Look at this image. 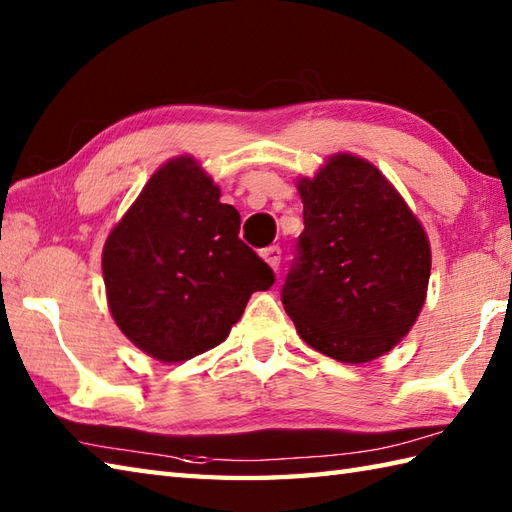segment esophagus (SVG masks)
<instances>
[{
	"label": "esophagus",
	"instance_id": "esophagus-1",
	"mask_svg": "<svg viewBox=\"0 0 512 512\" xmlns=\"http://www.w3.org/2000/svg\"><path fill=\"white\" fill-rule=\"evenodd\" d=\"M262 257L270 264V268L277 270V268L281 266V248H279V246H268V248H264Z\"/></svg>",
	"mask_w": 512,
	"mask_h": 512
}]
</instances>
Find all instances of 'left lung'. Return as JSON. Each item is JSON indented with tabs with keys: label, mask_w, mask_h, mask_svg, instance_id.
<instances>
[{
	"label": "left lung",
	"mask_w": 512,
	"mask_h": 512,
	"mask_svg": "<svg viewBox=\"0 0 512 512\" xmlns=\"http://www.w3.org/2000/svg\"><path fill=\"white\" fill-rule=\"evenodd\" d=\"M299 193L303 233L281 303L314 350L372 361L418 319L431 273L427 235L383 173L350 154L303 178Z\"/></svg>",
	"instance_id": "8db88e82"
}]
</instances>
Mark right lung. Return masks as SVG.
<instances>
[{
	"instance_id": "1",
	"label": "right lung",
	"mask_w": 512,
	"mask_h": 512,
	"mask_svg": "<svg viewBox=\"0 0 512 512\" xmlns=\"http://www.w3.org/2000/svg\"><path fill=\"white\" fill-rule=\"evenodd\" d=\"M239 222L191 158L151 176L103 250L107 301L129 341L178 363L226 339L250 295L275 284Z\"/></svg>"
}]
</instances>
